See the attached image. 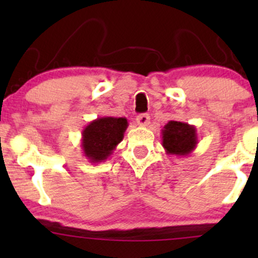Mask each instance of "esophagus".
I'll use <instances>...</instances> for the list:
<instances>
[{"mask_svg": "<svg viewBox=\"0 0 258 258\" xmlns=\"http://www.w3.org/2000/svg\"><path fill=\"white\" fill-rule=\"evenodd\" d=\"M137 123L139 126H148L150 122V116L148 114H141L137 116Z\"/></svg>", "mask_w": 258, "mask_h": 258, "instance_id": "esophagus-1", "label": "esophagus"}]
</instances>
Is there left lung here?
Segmentation results:
<instances>
[{"label": "left lung", "instance_id": "left-lung-1", "mask_svg": "<svg viewBox=\"0 0 258 258\" xmlns=\"http://www.w3.org/2000/svg\"><path fill=\"white\" fill-rule=\"evenodd\" d=\"M161 136L162 147L168 155L189 156L199 143L197 127L180 121H168Z\"/></svg>", "mask_w": 258, "mask_h": 258}]
</instances>
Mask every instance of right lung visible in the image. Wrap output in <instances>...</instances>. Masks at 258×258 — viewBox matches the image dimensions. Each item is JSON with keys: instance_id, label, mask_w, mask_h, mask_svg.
I'll list each match as a JSON object with an SVG mask.
<instances>
[{"instance_id": "add662e5", "label": "right lung", "mask_w": 258, "mask_h": 258, "mask_svg": "<svg viewBox=\"0 0 258 258\" xmlns=\"http://www.w3.org/2000/svg\"><path fill=\"white\" fill-rule=\"evenodd\" d=\"M127 126L126 117L103 116L91 121L82 130L84 156L91 164L104 162L122 141Z\"/></svg>"}]
</instances>
